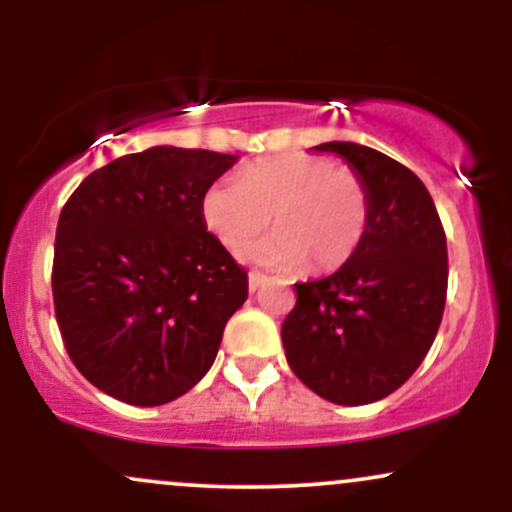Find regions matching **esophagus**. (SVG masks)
Here are the masks:
<instances>
[{
	"instance_id": "esophagus-1",
	"label": "esophagus",
	"mask_w": 512,
	"mask_h": 512,
	"mask_svg": "<svg viewBox=\"0 0 512 512\" xmlns=\"http://www.w3.org/2000/svg\"><path fill=\"white\" fill-rule=\"evenodd\" d=\"M262 284H267V276L260 274V272H250V276H248V286H250V291L255 293L257 289H260Z\"/></svg>"
}]
</instances>
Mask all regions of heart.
Instances as JSON below:
<instances>
[{"label": "heart", "mask_w": 512, "mask_h": 512, "mask_svg": "<svg viewBox=\"0 0 512 512\" xmlns=\"http://www.w3.org/2000/svg\"><path fill=\"white\" fill-rule=\"evenodd\" d=\"M267 238L245 257L272 269L308 262L310 272H332L361 248L370 223L366 182L351 168L308 154H279L250 163L238 178H219L202 197L209 231L226 248L243 250L269 226Z\"/></svg>", "instance_id": "b5f03b06"}]
</instances>
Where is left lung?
Listing matches in <instances>:
<instances>
[{
  "label": "left lung",
  "instance_id": "left-lung-1",
  "mask_svg": "<svg viewBox=\"0 0 512 512\" xmlns=\"http://www.w3.org/2000/svg\"><path fill=\"white\" fill-rule=\"evenodd\" d=\"M315 151L339 154L361 175L370 223L337 272L296 284L281 342L305 387L358 407L392 395L431 349L448 296V243L426 185L407 166L354 142Z\"/></svg>",
  "mask_w": 512,
  "mask_h": 512
}]
</instances>
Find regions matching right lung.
Segmentation results:
<instances>
[{
  "mask_svg": "<svg viewBox=\"0 0 512 512\" xmlns=\"http://www.w3.org/2000/svg\"><path fill=\"white\" fill-rule=\"evenodd\" d=\"M238 156L154 146L93 170L57 221L64 349L105 395L158 407L207 375L248 272L207 231L202 197Z\"/></svg>",
  "mask_w": 512,
  "mask_h": 512,
  "instance_id": "1",
  "label": "right lung"
}]
</instances>
